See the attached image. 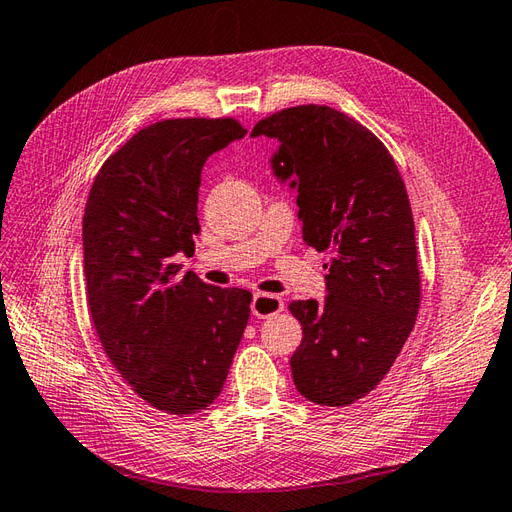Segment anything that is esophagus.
<instances>
[{"mask_svg": "<svg viewBox=\"0 0 512 512\" xmlns=\"http://www.w3.org/2000/svg\"><path fill=\"white\" fill-rule=\"evenodd\" d=\"M252 315L256 317H271L280 313L282 309H285V302H282V298H278V295H271V293H256L254 300H252Z\"/></svg>", "mask_w": 512, "mask_h": 512, "instance_id": "obj_1", "label": "esophagus"}]
</instances>
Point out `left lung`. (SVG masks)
<instances>
[{"label": "left lung", "mask_w": 512, "mask_h": 512, "mask_svg": "<svg viewBox=\"0 0 512 512\" xmlns=\"http://www.w3.org/2000/svg\"><path fill=\"white\" fill-rule=\"evenodd\" d=\"M278 140L271 173L298 192L302 241L331 254L326 298L295 300L302 344L291 374L306 401L344 407L388 374L420 302L414 217L392 155L346 113L282 109L252 138Z\"/></svg>", "instance_id": "obj_1"}]
</instances>
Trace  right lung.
<instances>
[{
	"label": "right lung",
	"mask_w": 512,
	"mask_h": 512,
	"mask_svg": "<svg viewBox=\"0 0 512 512\" xmlns=\"http://www.w3.org/2000/svg\"><path fill=\"white\" fill-rule=\"evenodd\" d=\"M232 118L162 120L102 164L83 217V271L92 322L135 394L168 414L217 401L249 320L252 293L177 276L195 252L201 170L245 138Z\"/></svg>",
	"instance_id": "obj_1"
}]
</instances>
